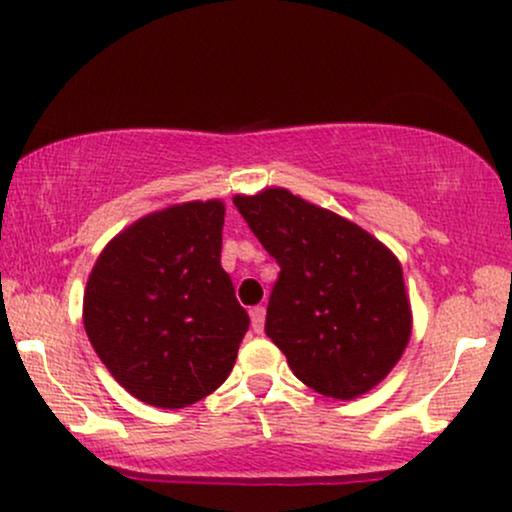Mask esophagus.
Wrapping results in <instances>:
<instances>
[{
  "instance_id": "34e87169",
  "label": "esophagus",
  "mask_w": 512,
  "mask_h": 512,
  "mask_svg": "<svg viewBox=\"0 0 512 512\" xmlns=\"http://www.w3.org/2000/svg\"><path fill=\"white\" fill-rule=\"evenodd\" d=\"M264 313H267V310H264V305H255V308L250 310L252 330H255L257 334H262V330H264Z\"/></svg>"
}]
</instances>
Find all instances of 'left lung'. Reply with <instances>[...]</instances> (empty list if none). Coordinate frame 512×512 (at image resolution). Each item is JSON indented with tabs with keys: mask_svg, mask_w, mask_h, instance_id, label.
I'll use <instances>...</instances> for the list:
<instances>
[{
	"mask_svg": "<svg viewBox=\"0 0 512 512\" xmlns=\"http://www.w3.org/2000/svg\"><path fill=\"white\" fill-rule=\"evenodd\" d=\"M233 204L281 269L264 332L296 378L334 399L378 385L411 334L397 257L356 223L281 187Z\"/></svg>",
	"mask_w": 512,
	"mask_h": 512,
	"instance_id": "obj_1",
	"label": "left lung"
}]
</instances>
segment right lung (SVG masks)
I'll return each mask as SVG.
<instances>
[{"instance_id":"1","label":"right lung","mask_w":512,"mask_h":512,"mask_svg":"<svg viewBox=\"0 0 512 512\" xmlns=\"http://www.w3.org/2000/svg\"><path fill=\"white\" fill-rule=\"evenodd\" d=\"M223 214L211 199L144 216L110 240L88 276V339L146 404H195L236 363L250 317L221 267Z\"/></svg>"}]
</instances>
